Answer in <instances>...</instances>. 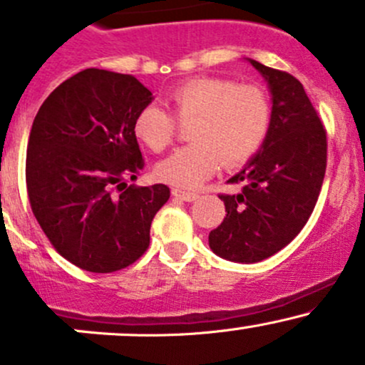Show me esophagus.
Wrapping results in <instances>:
<instances>
[{"label": "esophagus", "instance_id": "esophagus-1", "mask_svg": "<svg viewBox=\"0 0 365 365\" xmlns=\"http://www.w3.org/2000/svg\"><path fill=\"white\" fill-rule=\"evenodd\" d=\"M173 196L178 197V200H182V201H196L197 197H200L197 194L185 192V190H180V189H173Z\"/></svg>", "mask_w": 365, "mask_h": 365}]
</instances>
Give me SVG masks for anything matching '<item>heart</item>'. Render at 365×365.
Returning <instances> with one entry per match:
<instances>
[{"label": "heart", "mask_w": 365, "mask_h": 365, "mask_svg": "<svg viewBox=\"0 0 365 365\" xmlns=\"http://www.w3.org/2000/svg\"><path fill=\"white\" fill-rule=\"evenodd\" d=\"M178 120H194L192 145L160 160L155 175L178 189H196L224 165H238L261 148L272 121L267 91L256 84H237L226 77H194L165 97ZM134 134L146 148L162 152L175 135V120L155 104L135 114Z\"/></svg>", "instance_id": "b5f03b06"}]
</instances>
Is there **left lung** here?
Segmentation results:
<instances>
[{"label":"left lung","mask_w":365,"mask_h":365,"mask_svg":"<svg viewBox=\"0 0 365 365\" xmlns=\"http://www.w3.org/2000/svg\"><path fill=\"white\" fill-rule=\"evenodd\" d=\"M272 95L263 145L230 178L242 192L220 196L226 217L210 231V249L233 263H257L289 244L311 217L327 169V134L302 83L251 60Z\"/></svg>","instance_id":"1"}]
</instances>
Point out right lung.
Here are the masks:
<instances>
[{
	"label": "right lung",
	"mask_w": 365,
	"mask_h": 365,
	"mask_svg": "<svg viewBox=\"0 0 365 365\" xmlns=\"http://www.w3.org/2000/svg\"><path fill=\"white\" fill-rule=\"evenodd\" d=\"M152 101L135 77L86 68L61 83L33 120L29 205L54 249L83 270L109 274L139 259L169 200L168 185L125 182L145 165L134 120Z\"/></svg>",
	"instance_id": "1"
}]
</instances>
